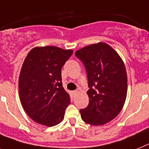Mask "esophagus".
<instances>
[{
    "mask_svg": "<svg viewBox=\"0 0 149 149\" xmlns=\"http://www.w3.org/2000/svg\"><path fill=\"white\" fill-rule=\"evenodd\" d=\"M72 93H73V95H77V94L78 93V91H77V90H75V91L72 92Z\"/></svg>",
    "mask_w": 149,
    "mask_h": 149,
    "instance_id": "1",
    "label": "esophagus"
}]
</instances>
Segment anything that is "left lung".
Instances as JSON below:
<instances>
[{
    "label": "left lung",
    "mask_w": 149,
    "mask_h": 149,
    "mask_svg": "<svg viewBox=\"0 0 149 149\" xmlns=\"http://www.w3.org/2000/svg\"><path fill=\"white\" fill-rule=\"evenodd\" d=\"M75 55L84 64L88 86V105L79 111L82 120L99 126L119 114L126 101L127 75L119 54L106 43L82 47Z\"/></svg>",
    "instance_id": "obj_1"
}]
</instances>
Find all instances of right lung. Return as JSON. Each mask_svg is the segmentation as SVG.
Segmentation results:
<instances>
[{
	"instance_id": "1",
	"label": "right lung",
	"mask_w": 149,
	"mask_h": 149,
	"mask_svg": "<svg viewBox=\"0 0 149 149\" xmlns=\"http://www.w3.org/2000/svg\"><path fill=\"white\" fill-rule=\"evenodd\" d=\"M72 50L36 47L26 56L19 77V98L26 113L36 123L53 127L63 120L70 103L63 87L61 69Z\"/></svg>"
}]
</instances>
